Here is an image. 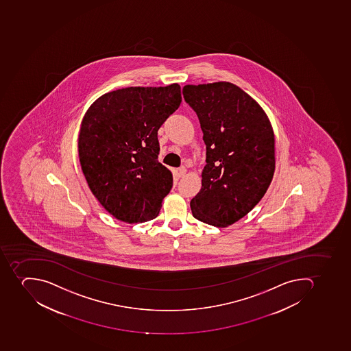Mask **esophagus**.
I'll list each match as a JSON object with an SVG mask.
<instances>
[{"label": "esophagus", "mask_w": 351, "mask_h": 351, "mask_svg": "<svg viewBox=\"0 0 351 351\" xmlns=\"http://www.w3.org/2000/svg\"><path fill=\"white\" fill-rule=\"evenodd\" d=\"M185 173H186L185 167H180V168L178 169V176H179L180 178L183 177Z\"/></svg>", "instance_id": "34e87169"}]
</instances>
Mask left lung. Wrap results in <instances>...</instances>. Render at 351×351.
Returning a JSON list of instances; mask_svg holds the SVG:
<instances>
[{
    "label": "left lung",
    "mask_w": 351,
    "mask_h": 351,
    "mask_svg": "<svg viewBox=\"0 0 351 351\" xmlns=\"http://www.w3.org/2000/svg\"><path fill=\"white\" fill-rule=\"evenodd\" d=\"M182 93L206 145L202 188L191 210L203 223L229 226L259 203L272 181L274 130L263 108L232 83L188 84Z\"/></svg>",
    "instance_id": "1"
}]
</instances>
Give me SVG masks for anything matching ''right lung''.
I'll return each instance as SVG.
<instances>
[{
    "label": "right lung",
    "instance_id": "1",
    "mask_svg": "<svg viewBox=\"0 0 351 351\" xmlns=\"http://www.w3.org/2000/svg\"><path fill=\"white\" fill-rule=\"evenodd\" d=\"M178 83L130 86L103 94L81 123L77 152L88 188L110 215L125 223L157 217L172 188L158 161V130L181 104Z\"/></svg>",
    "mask_w": 351,
    "mask_h": 351
}]
</instances>
